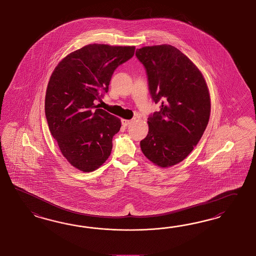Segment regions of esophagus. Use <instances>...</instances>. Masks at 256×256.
I'll list each match as a JSON object with an SVG mask.
<instances>
[{"instance_id": "obj_1", "label": "esophagus", "mask_w": 256, "mask_h": 256, "mask_svg": "<svg viewBox=\"0 0 256 256\" xmlns=\"http://www.w3.org/2000/svg\"><path fill=\"white\" fill-rule=\"evenodd\" d=\"M121 122H122V124H123L124 126H128V124H132L133 121H132V120H126V119H122V121H121Z\"/></svg>"}]
</instances>
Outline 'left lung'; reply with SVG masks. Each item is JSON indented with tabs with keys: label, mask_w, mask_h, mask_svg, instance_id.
<instances>
[{
	"label": "left lung",
	"mask_w": 256,
	"mask_h": 256,
	"mask_svg": "<svg viewBox=\"0 0 256 256\" xmlns=\"http://www.w3.org/2000/svg\"><path fill=\"white\" fill-rule=\"evenodd\" d=\"M144 66L149 92L159 110L148 118L149 132L140 149L156 165L168 168L186 158L207 128L210 100L200 70L170 44L136 50Z\"/></svg>",
	"instance_id": "left-lung-1"
}]
</instances>
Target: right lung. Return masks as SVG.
Segmentation results:
<instances>
[{
    "label": "right lung",
    "mask_w": 256,
    "mask_h": 256,
    "mask_svg": "<svg viewBox=\"0 0 256 256\" xmlns=\"http://www.w3.org/2000/svg\"><path fill=\"white\" fill-rule=\"evenodd\" d=\"M134 52L135 46L88 44L65 56L49 79L44 102L49 130L63 156L81 172L97 170L110 156L121 121L95 102Z\"/></svg>",
    "instance_id": "right-lung-1"
}]
</instances>
